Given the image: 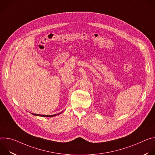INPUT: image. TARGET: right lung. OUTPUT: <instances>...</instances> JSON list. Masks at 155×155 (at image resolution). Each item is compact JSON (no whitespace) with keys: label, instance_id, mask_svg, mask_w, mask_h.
<instances>
[{"label":"right lung","instance_id":"obj_1","mask_svg":"<svg viewBox=\"0 0 155 155\" xmlns=\"http://www.w3.org/2000/svg\"><path fill=\"white\" fill-rule=\"evenodd\" d=\"M62 112L61 113H59V114H54V115H39V114H32V115H35V116H40V117H54V116H56L59 114H61Z\"/></svg>","mask_w":155,"mask_h":155}]
</instances>
